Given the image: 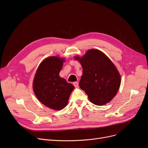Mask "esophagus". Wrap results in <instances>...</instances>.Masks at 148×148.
Returning <instances> with one entry per match:
<instances>
[{
	"instance_id": "obj_1",
	"label": "esophagus",
	"mask_w": 148,
	"mask_h": 148,
	"mask_svg": "<svg viewBox=\"0 0 148 148\" xmlns=\"http://www.w3.org/2000/svg\"><path fill=\"white\" fill-rule=\"evenodd\" d=\"M73 85H74V86H75V87L78 86V82H74V83H73Z\"/></svg>"
}]
</instances>
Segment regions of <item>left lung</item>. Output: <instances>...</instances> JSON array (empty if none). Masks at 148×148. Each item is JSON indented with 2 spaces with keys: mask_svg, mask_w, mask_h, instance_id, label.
Returning <instances> with one entry per match:
<instances>
[{
  "mask_svg": "<svg viewBox=\"0 0 148 148\" xmlns=\"http://www.w3.org/2000/svg\"><path fill=\"white\" fill-rule=\"evenodd\" d=\"M83 67L79 88L87 94L94 104L102 106L113 99L121 83L115 65L104 53L90 49L83 57H76Z\"/></svg>",
  "mask_w": 148,
  "mask_h": 148,
  "instance_id": "8db88e82",
  "label": "left lung"
}]
</instances>
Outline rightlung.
Here are the masks:
<instances>
[{
	"instance_id": "obj_1",
	"label": "right lung",
	"mask_w": 148,
	"mask_h": 148,
	"mask_svg": "<svg viewBox=\"0 0 148 148\" xmlns=\"http://www.w3.org/2000/svg\"><path fill=\"white\" fill-rule=\"evenodd\" d=\"M64 60L50 57L39 65L33 81V90L44 105L54 110H61L68 104L74 89L73 84L61 78L59 73Z\"/></svg>"
}]
</instances>
